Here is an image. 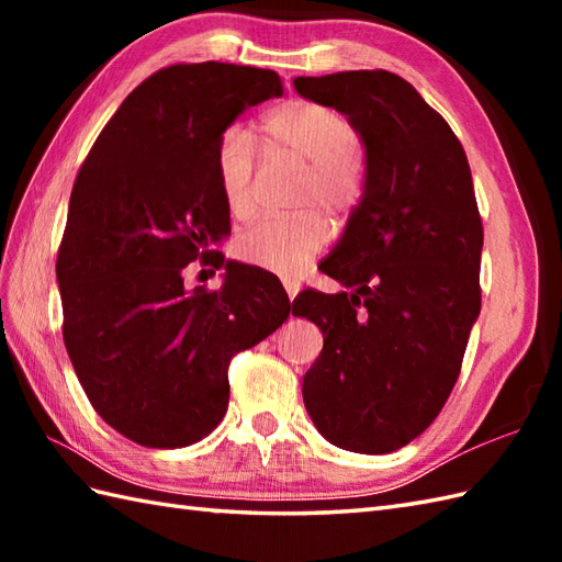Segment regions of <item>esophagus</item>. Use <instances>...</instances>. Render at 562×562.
I'll return each instance as SVG.
<instances>
[{
	"label": "esophagus",
	"mask_w": 562,
	"mask_h": 562,
	"mask_svg": "<svg viewBox=\"0 0 562 562\" xmlns=\"http://www.w3.org/2000/svg\"><path fill=\"white\" fill-rule=\"evenodd\" d=\"M282 284H284V292H288L290 302H292L294 296H296V292H300V282H294V280H282Z\"/></svg>",
	"instance_id": "esophagus-1"
}]
</instances>
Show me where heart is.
<instances>
[{
    "label": "heart",
    "instance_id": "obj_1",
    "mask_svg": "<svg viewBox=\"0 0 562 562\" xmlns=\"http://www.w3.org/2000/svg\"><path fill=\"white\" fill-rule=\"evenodd\" d=\"M258 139L266 154H288L306 164L296 205H324L345 217L367 193V151L348 115L316 101H288L262 115ZM258 145L248 130L226 127L214 147V173L232 217L254 214ZM324 212L306 210L290 217H266L236 236V256L254 268L290 274L328 244Z\"/></svg>",
    "mask_w": 562,
    "mask_h": 562
}]
</instances>
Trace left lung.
Listing matches in <instances>:
<instances>
[{"instance_id":"8db88e82","label":"left lung","mask_w":562,"mask_h":562,"mask_svg":"<svg viewBox=\"0 0 562 562\" xmlns=\"http://www.w3.org/2000/svg\"><path fill=\"white\" fill-rule=\"evenodd\" d=\"M304 99L360 133L369 178L318 270L348 292L306 290L292 314L324 333L304 405L330 445L389 453L432 425L481 314L483 222L459 137L386 69L296 77Z\"/></svg>"}]
</instances>
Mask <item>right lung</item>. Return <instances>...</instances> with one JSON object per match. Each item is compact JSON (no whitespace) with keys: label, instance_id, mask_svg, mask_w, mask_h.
I'll list each match as a JSON object with an SVG mask.
<instances>
[{"label":"right lung","instance_id":"1","mask_svg":"<svg viewBox=\"0 0 562 562\" xmlns=\"http://www.w3.org/2000/svg\"><path fill=\"white\" fill-rule=\"evenodd\" d=\"M282 97L272 69L171 65L123 101L83 159L57 250L63 338L105 423L151 449L195 445L229 405V360L290 316L272 278L214 250L232 232L214 147L238 115ZM227 268L220 291L182 270Z\"/></svg>","mask_w":562,"mask_h":562}]
</instances>
